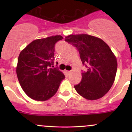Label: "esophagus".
<instances>
[{
    "label": "esophagus",
    "instance_id": "esophagus-1",
    "mask_svg": "<svg viewBox=\"0 0 132 132\" xmlns=\"http://www.w3.org/2000/svg\"><path fill=\"white\" fill-rule=\"evenodd\" d=\"M66 72H67L68 75H70L71 73V71H66Z\"/></svg>",
    "mask_w": 132,
    "mask_h": 132
}]
</instances>
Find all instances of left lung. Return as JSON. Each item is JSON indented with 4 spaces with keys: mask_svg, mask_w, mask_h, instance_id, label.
I'll list each match as a JSON object with an SVG mask.
<instances>
[{
    "mask_svg": "<svg viewBox=\"0 0 132 132\" xmlns=\"http://www.w3.org/2000/svg\"><path fill=\"white\" fill-rule=\"evenodd\" d=\"M65 42L76 47L87 71L82 80L74 86L77 92L88 100L102 97L114 82L117 62L109 46L101 39L86 34L70 35Z\"/></svg>",
    "mask_w": 132,
    "mask_h": 132,
    "instance_id": "1",
    "label": "left lung"
}]
</instances>
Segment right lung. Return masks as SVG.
Returning a JSON list of instances; mask_svg holds the SVG:
<instances>
[{
  "instance_id": "add662e5",
  "label": "right lung",
  "mask_w": 132,
  "mask_h": 132,
  "mask_svg": "<svg viewBox=\"0 0 132 132\" xmlns=\"http://www.w3.org/2000/svg\"><path fill=\"white\" fill-rule=\"evenodd\" d=\"M63 39L56 35L34 40L20 53L16 75L23 90L31 99H49L65 78L57 67L53 68L54 46Z\"/></svg>"
}]
</instances>
